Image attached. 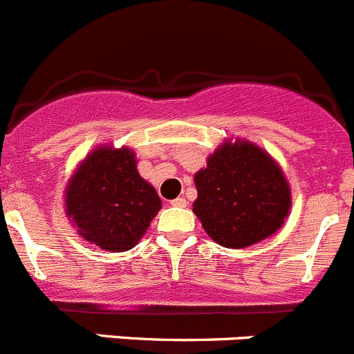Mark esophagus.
<instances>
[{"mask_svg": "<svg viewBox=\"0 0 354 354\" xmlns=\"http://www.w3.org/2000/svg\"><path fill=\"white\" fill-rule=\"evenodd\" d=\"M171 205L174 207H186V198H183V196H179V198H175V200H171Z\"/></svg>", "mask_w": 354, "mask_h": 354, "instance_id": "esophagus-1", "label": "esophagus"}]
</instances>
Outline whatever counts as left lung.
<instances>
[{"instance_id": "left-lung-1", "label": "left lung", "mask_w": 354, "mask_h": 354, "mask_svg": "<svg viewBox=\"0 0 354 354\" xmlns=\"http://www.w3.org/2000/svg\"><path fill=\"white\" fill-rule=\"evenodd\" d=\"M194 214L210 239L242 249L277 232L290 212V187L268 154L249 142L225 144L194 175Z\"/></svg>"}]
</instances>
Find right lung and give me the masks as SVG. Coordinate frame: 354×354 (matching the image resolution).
<instances>
[{
	"label": "right lung",
	"mask_w": 354,
	"mask_h": 354,
	"mask_svg": "<svg viewBox=\"0 0 354 354\" xmlns=\"http://www.w3.org/2000/svg\"><path fill=\"white\" fill-rule=\"evenodd\" d=\"M160 209V196L138 175L135 154L126 147L91 152L66 189V214L103 251L135 248Z\"/></svg>",
	"instance_id": "right-lung-1"
}]
</instances>
